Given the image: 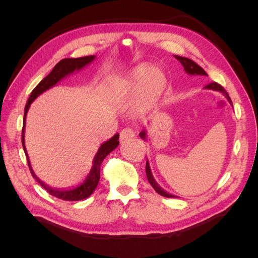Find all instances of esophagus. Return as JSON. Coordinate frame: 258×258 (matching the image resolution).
I'll return each mask as SVG.
<instances>
[{
    "instance_id": "obj_1",
    "label": "esophagus",
    "mask_w": 258,
    "mask_h": 258,
    "mask_svg": "<svg viewBox=\"0 0 258 258\" xmlns=\"http://www.w3.org/2000/svg\"><path fill=\"white\" fill-rule=\"evenodd\" d=\"M135 137H136V132L130 128L123 129L120 132V141H124V140H130V139L135 138Z\"/></svg>"
}]
</instances>
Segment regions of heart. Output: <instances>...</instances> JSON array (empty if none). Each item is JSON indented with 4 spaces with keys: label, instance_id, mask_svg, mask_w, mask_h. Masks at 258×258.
I'll use <instances>...</instances> for the list:
<instances>
[{
    "label": "heart",
    "instance_id": "b5f03b06",
    "mask_svg": "<svg viewBox=\"0 0 258 258\" xmlns=\"http://www.w3.org/2000/svg\"><path fill=\"white\" fill-rule=\"evenodd\" d=\"M167 87V79L159 69L143 63L136 67L120 84L112 87L116 100L134 101L136 116L141 117L153 112L158 106Z\"/></svg>",
    "mask_w": 258,
    "mask_h": 258
}]
</instances>
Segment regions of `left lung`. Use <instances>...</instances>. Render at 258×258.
<instances>
[{
    "label": "left lung",
    "instance_id": "8db88e82",
    "mask_svg": "<svg viewBox=\"0 0 258 258\" xmlns=\"http://www.w3.org/2000/svg\"><path fill=\"white\" fill-rule=\"evenodd\" d=\"M176 60H178L179 62H181L183 68H184V71L188 74V75H201V76H208V74L206 73V71L204 69H202L200 66H198L196 62L192 61L191 59H188V58H185V57H181V56H174ZM205 89H212L214 91H220L222 92L223 95L227 98V100L229 101V103L231 104V100L228 96V93L225 91V89L222 87V86L218 85L217 83H211L209 85H207ZM140 138L143 139L144 141H146V138H147V131L146 130H143L140 132ZM146 176H147V179L148 182H150V184L153 186V188L157 191L159 195H161V196L163 197H167V198H176L175 195H172L170 194L168 191H166L165 189L162 188L161 186H159V184L156 182V179L154 178L153 176V173H152V170H151V167H150V162H148V160L146 161Z\"/></svg>",
    "mask_w": 258,
    "mask_h": 258
}]
</instances>
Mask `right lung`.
<instances>
[{
	"mask_svg": "<svg viewBox=\"0 0 258 258\" xmlns=\"http://www.w3.org/2000/svg\"><path fill=\"white\" fill-rule=\"evenodd\" d=\"M96 59V56H87V57H81V58H67V59H62L60 62L53 67L52 71L43 79L40 84H38L36 87L33 89V91L31 92L30 98L28 100V103L25 107V115H23V127H22V135H21V141H22V147L23 151H25V154L27 156L28 159V165L29 169L31 171V174L36 179V181L40 183V185L47 190L51 196L57 197L62 200H68V201H79L86 199L89 197L90 195L93 192V190L96 189V187L98 186L99 179H100V167L101 163L104 160L106 156L113 152L115 148L118 146L119 144V135L116 134L114 135L111 139H108L107 141L102 143L100 145L99 150L97 154L95 155L92 160V167L89 171V173L86 176V178L77 186H72V187H68V188H58V187H52L43 182L42 179L38 178L36 174L34 173V171L32 169V166H31L29 155L26 148V142H25V132H26V118H27V114L30 108L31 103L38 97L41 96L43 92L46 90H48L52 88L53 86H56L60 81H62L69 75L73 74L74 72H79L82 69L86 68L89 66L93 60Z\"/></svg>",
	"mask_w": 258,
	"mask_h": 258,
	"instance_id": "add662e5",
	"label": "right lung"
}]
</instances>
